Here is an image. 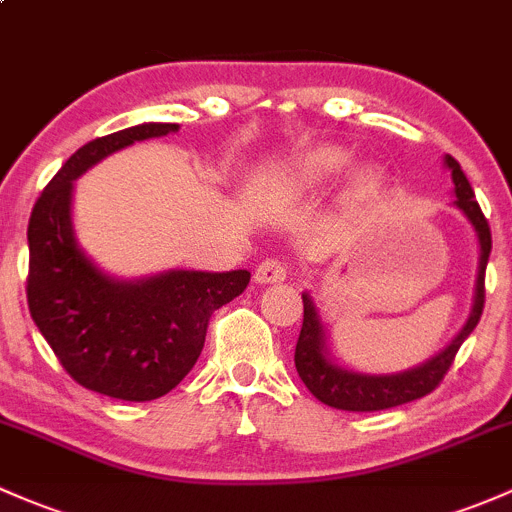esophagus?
<instances>
[{
    "mask_svg": "<svg viewBox=\"0 0 512 512\" xmlns=\"http://www.w3.org/2000/svg\"><path fill=\"white\" fill-rule=\"evenodd\" d=\"M287 279V265L279 260H265L257 265L255 284H279Z\"/></svg>",
    "mask_w": 512,
    "mask_h": 512,
    "instance_id": "34e87169",
    "label": "esophagus"
}]
</instances>
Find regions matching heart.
<instances>
[{
	"label": "heart",
	"mask_w": 512,
	"mask_h": 512,
	"mask_svg": "<svg viewBox=\"0 0 512 512\" xmlns=\"http://www.w3.org/2000/svg\"><path fill=\"white\" fill-rule=\"evenodd\" d=\"M351 152L341 144H314L304 149L282 166L279 171V186L287 193H306L324 188L336 181L343 171L351 166ZM373 171L363 169L353 176V193H365L373 188Z\"/></svg>",
	"instance_id": "b5f03b06"
}]
</instances>
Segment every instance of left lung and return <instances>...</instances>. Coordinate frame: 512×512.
<instances>
[{"label": "left lung", "mask_w": 512, "mask_h": 512, "mask_svg": "<svg viewBox=\"0 0 512 512\" xmlns=\"http://www.w3.org/2000/svg\"><path fill=\"white\" fill-rule=\"evenodd\" d=\"M444 166L451 171V184H454L451 206L469 220L478 242V270L476 284H473L469 319L461 326V331L451 338L444 351L432 355L424 363L414 365V368L400 370V373H360V370L338 363L336 355L331 353L328 331L319 314V306H316L311 292H304L301 294V299H304V324H301L297 351H294V365H297L299 378L309 387L311 395L328 407L346 412H378L429 395L441 383L446 370L451 368L456 351L471 336L478 319H481L483 299H486L483 277H486L488 255H491V228H488V220L483 218L481 208L473 198V188L464 171H461L459 161L444 154Z\"/></svg>", "instance_id": "left-lung-1"}]
</instances>
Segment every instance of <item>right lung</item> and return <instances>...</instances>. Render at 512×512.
I'll return each instance as SVG.
<instances>
[{"mask_svg":"<svg viewBox=\"0 0 512 512\" xmlns=\"http://www.w3.org/2000/svg\"><path fill=\"white\" fill-rule=\"evenodd\" d=\"M174 132L171 122H142L80 147L43 188L26 230L31 319L75 383L115 400L147 402L174 390L203 351L213 311L250 282L247 270L115 277L80 247L73 181L129 144Z\"/></svg>","mask_w":512,"mask_h":512,"instance_id":"right-lung-1","label":"right lung"}]
</instances>
